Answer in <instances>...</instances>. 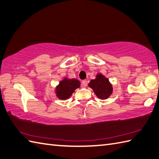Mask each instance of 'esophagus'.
<instances>
[{
    "label": "esophagus",
    "mask_w": 159,
    "mask_h": 159,
    "mask_svg": "<svg viewBox=\"0 0 159 159\" xmlns=\"http://www.w3.org/2000/svg\"><path fill=\"white\" fill-rule=\"evenodd\" d=\"M87 81L86 80H83L82 82V87H86L87 86Z\"/></svg>",
    "instance_id": "obj_1"
}]
</instances>
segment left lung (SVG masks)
Segmentation results:
<instances>
[{
    "instance_id": "8db88e82",
    "label": "left lung",
    "mask_w": 159,
    "mask_h": 159,
    "mask_svg": "<svg viewBox=\"0 0 159 159\" xmlns=\"http://www.w3.org/2000/svg\"><path fill=\"white\" fill-rule=\"evenodd\" d=\"M89 86L93 90L97 97L101 99H106L113 92L112 85L109 80L101 73L97 74L96 79L90 81Z\"/></svg>"
}]
</instances>
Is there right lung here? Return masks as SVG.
<instances>
[{
    "label": "right lung",
    "mask_w": 159,
    "mask_h": 159,
    "mask_svg": "<svg viewBox=\"0 0 159 159\" xmlns=\"http://www.w3.org/2000/svg\"><path fill=\"white\" fill-rule=\"evenodd\" d=\"M80 87V82L76 79L65 77L56 88V94L59 99L65 100L71 96L73 92Z\"/></svg>",
    "instance_id": "obj_1"
}]
</instances>
